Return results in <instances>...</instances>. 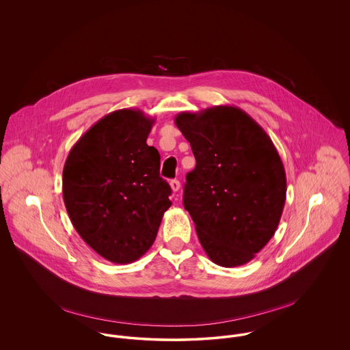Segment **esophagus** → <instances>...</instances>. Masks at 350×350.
Here are the masks:
<instances>
[{"mask_svg":"<svg viewBox=\"0 0 350 350\" xmlns=\"http://www.w3.org/2000/svg\"><path fill=\"white\" fill-rule=\"evenodd\" d=\"M170 186H171L172 191H174V193H176V191H179V189H180V182H179V180H176V179H174V180H171V182H170Z\"/></svg>","mask_w":350,"mask_h":350,"instance_id":"esophagus-1","label":"esophagus"}]
</instances>
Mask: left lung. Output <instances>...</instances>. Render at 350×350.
Wrapping results in <instances>:
<instances>
[{"instance_id":"obj_1","label":"left lung","mask_w":350,"mask_h":350,"mask_svg":"<svg viewBox=\"0 0 350 350\" xmlns=\"http://www.w3.org/2000/svg\"><path fill=\"white\" fill-rule=\"evenodd\" d=\"M175 124L197 160L183 204L217 265L250 262L275 234L286 203L283 161L267 132L230 105L182 111Z\"/></svg>"}]
</instances>
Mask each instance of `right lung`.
Here are the masks:
<instances>
[{
    "mask_svg": "<svg viewBox=\"0 0 350 350\" xmlns=\"http://www.w3.org/2000/svg\"><path fill=\"white\" fill-rule=\"evenodd\" d=\"M154 118L120 109L97 121L70 150L63 200L82 240L116 264L139 260L156 239L171 187L147 144Z\"/></svg>",
    "mask_w": 350,
    "mask_h": 350,
    "instance_id": "right-lung-1",
    "label": "right lung"
}]
</instances>
